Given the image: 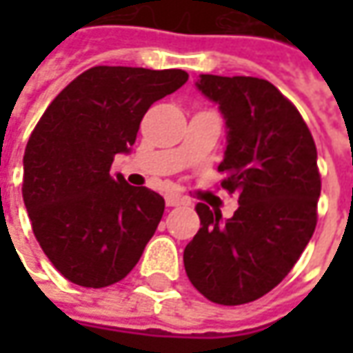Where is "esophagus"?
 <instances>
[{"label": "esophagus", "mask_w": 353, "mask_h": 353, "mask_svg": "<svg viewBox=\"0 0 353 353\" xmlns=\"http://www.w3.org/2000/svg\"><path fill=\"white\" fill-rule=\"evenodd\" d=\"M165 202H167V206H179V204H184V198L170 192V194H167V196H165Z\"/></svg>", "instance_id": "1"}]
</instances>
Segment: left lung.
Returning a JSON list of instances; mask_svg holds the SVG:
<instances>
[{"label":"left lung","instance_id":"obj_1","mask_svg":"<svg viewBox=\"0 0 353 353\" xmlns=\"http://www.w3.org/2000/svg\"><path fill=\"white\" fill-rule=\"evenodd\" d=\"M196 88L225 119L218 170L239 208L224 220L198 204L200 230L184 250V269L212 303L245 305L289 275L314 234L316 145L299 110L263 78L200 74Z\"/></svg>","mask_w":353,"mask_h":353}]
</instances>
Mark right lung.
Masks as SVG:
<instances>
[{
	"label": "right lung",
	"instance_id": "obj_1",
	"mask_svg": "<svg viewBox=\"0 0 353 353\" xmlns=\"http://www.w3.org/2000/svg\"><path fill=\"white\" fill-rule=\"evenodd\" d=\"M188 80L184 70L94 66L50 102L23 157L33 234L70 283L102 289L137 265L165 212L161 194L112 176L145 112Z\"/></svg>",
	"mask_w": 353,
	"mask_h": 353
}]
</instances>
